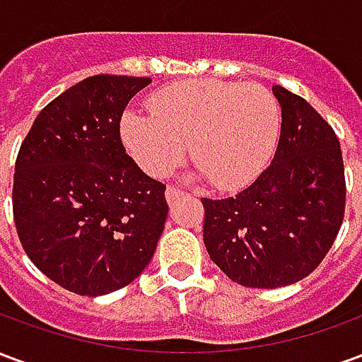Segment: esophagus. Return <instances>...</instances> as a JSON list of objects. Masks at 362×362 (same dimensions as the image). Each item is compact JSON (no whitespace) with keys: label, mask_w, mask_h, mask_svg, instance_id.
<instances>
[{"label":"esophagus","mask_w":362,"mask_h":362,"mask_svg":"<svg viewBox=\"0 0 362 362\" xmlns=\"http://www.w3.org/2000/svg\"><path fill=\"white\" fill-rule=\"evenodd\" d=\"M180 196H184V192H182L180 188H176V186H168V188H166V202H168V204H174Z\"/></svg>","instance_id":"34e87169"}]
</instances>
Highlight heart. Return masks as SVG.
Here are the masks:
<instances>
[{
	"label": "heart",
	"mask_w": 362,
	"mask_h": 362,
	"mask_svg": "<svg viewBox=\"0 0 362 362\" xmlns=\"http://www.w3.org/2000/svg\"><path fill=\"white\" fill-rule=\"evenodd\" d=\"M153 116L127 112L119 135L127 153L155 178L170 174L188 143L199 170L221 189L256 180L277 147L281 108L262 85L197 79L149 98Z\"/></svg>",
	"instance_id": "b5f03b06"
}]
</instances>
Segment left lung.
Wrapping results in <instances>:
<instances>
[{"label": "left lung", "instance_id": "8db88e82", "mask_svg": "<svg viewBox=\"0 0 362 362\" xmlns=\"http://www.w3.org/2000/svg\"><path fill=\"white\" fill-rule=\"evenodd\" d=\"M281 135L272 165L235 197H204V243L243 287L277 288L310 275L345 215V168L334 127L303 96L273 87Z\"/></svg>", "mask_w": 362, "mask_h": 362}]
</instances>
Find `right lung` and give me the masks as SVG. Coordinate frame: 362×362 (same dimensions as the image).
Listing matches in <instances>:
<instances>
[{
	"mask_svg": "<svg viewBox=\"0 0 362 362\" xmlns=\"http://www.w3.org/2000/svg\"><path fill=\"white\" fill-rule=\"evenodd\" d=\"M149 77L93 75L36 116L13 176V219L30 262L87 296L126 287L155 254L166 186L126 153L119 122Z\"/></svg>",
	"mask_w": 362,
	"mask_h": 362,
	"instance_id": "1",
	"label": "right lung"
}]
</instances>
